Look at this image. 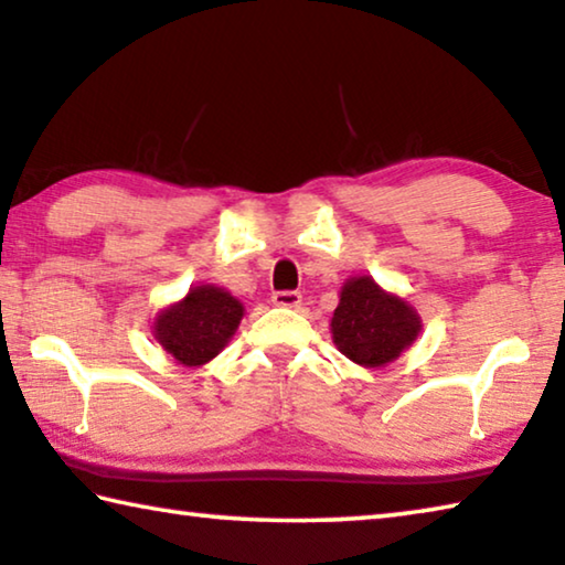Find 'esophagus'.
Segmentation results:
<instances>
[{
    "instance_id": "esophagus-1",
    "label": "esophagus",
    "mask_w": 565,
    "mask_h": 565,
    "mask_svg": "<svg viewBox=\"0 0 565 565\" xmlns=\"http://www.w3.org/2000/svg\"><path fill=\"white\" fill-rule=\"evenodd\" d=\"M273 302L280 308H300L302 295L298 290H277L273 292Z\"/></svg>"
}]
</instances>
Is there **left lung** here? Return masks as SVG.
Returning a JSON list of instances; mask_svg holds the SVG:
<instances>
[{
  "instance_id": "obj_1",
  "label": "left lung",
  "mask_w": 565,
  "mask_h": 565,
  "mask_svg": "<svg viewBox=\"0 0 565 565\" xmlns=\"http://www.w3.org/2000/svg\"><path fill=\"white\" fill-rule=\"evenodd\" d=\"M419 331L416 310L398 295L381 290L373 277H351L341 288L331 320L333 343L359 366H386L409 349Z\"/></svg>"
}]
</instances>
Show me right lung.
Segmentation results:
<instances>
[{"label": "right lung", "instance_id": "1", "mask_svg": "<svg viewBox=\"0 0 565 565\" xmlns=\"http://www.w3.org/2000/svg\"><path fill=\"white\" fill-rule=\"evenodd\" d=\"M245 316L242 302L216 285H196L184 300L161 310L153 320V335L163 351L184 366H204L237 331Z\"/></svg>", "mask_w": 565, "mask_h": 565}]
</instances>
